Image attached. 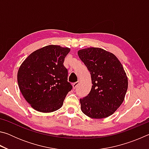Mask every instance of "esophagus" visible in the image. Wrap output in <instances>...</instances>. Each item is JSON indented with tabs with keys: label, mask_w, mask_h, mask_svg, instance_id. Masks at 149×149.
I'll return each mask as SVG.
<instances>
[{
	"label": "esophagus",
	"mask_w": 149,
	"mask_h": 149,
	"mask_svg": "<svg viewBox=\"0 0 149 149\" xmlns=\"http://www.w3.org/2000/svg\"><path fill=\"white\" fill-rule=\"evenodd\" d=\"M78 84H79V81H77V82L74 83V84H73V85H72L73 89H75V88H76V87L78 85Z\"/></svg>",
	"instance_id": "obj_1"
}]
</instances>
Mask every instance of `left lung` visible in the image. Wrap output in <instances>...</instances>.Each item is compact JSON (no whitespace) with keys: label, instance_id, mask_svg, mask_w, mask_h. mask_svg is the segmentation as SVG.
<instances>
[{"label":"left lung","instance_id":"8db88e82","mask_svg":"<svg viewBox=\"0 0 149 149\" xmlns=\"http://www.w3.org/2000/svg\"><path fill=\"white\" fill-rule=\"evenodd\" d=\"M77 54L90 72L93 84L89 94L80 99L81 111L95 119L110 116L122 104L127 90L122 64L114 54L100 48L81 49Z\"/></svg>","mask_w":149,"mask_h":149}]
</instances>
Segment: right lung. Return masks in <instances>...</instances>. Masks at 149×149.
<instances>
[{"instance_id": "add662e5", "label": "right lung", "mask_w": 149, "mask_h": 149, "mask_svg": "<svg viewBox=\"0 0 149 149\" xmlns=\"http://www.w3.org/2000/svg\"><path fill=\"white\" fill-rule=\"evenodd\" d=\"M68 47L48 45L33 52L19 68L17 79L22 95L38 112L49 113L62 107L72 86L64 66Z\"/></svg>"}]
</instances>
